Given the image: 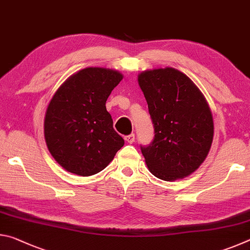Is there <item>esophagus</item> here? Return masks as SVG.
Returning <instances> with one entry per match:
<instances>
[{"mask_svg":"<svg viewBox=\"0 0 250 250\" xmlns=\"http://www.w3.org/2000/svg\"><path fill=\"white\" fill-rule=\"evenodd\" d=\"M134 134L132 133V134H129V135H126V137H125V142H128V143H133L134 142Z\"/></svg>","mask_w":250,"mask_h":250,"instance_id":"obj_1","label":"esophagus"}]
</instances>
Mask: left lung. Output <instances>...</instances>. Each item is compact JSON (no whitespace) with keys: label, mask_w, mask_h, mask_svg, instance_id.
I'll return each instance as SVG.
<instances>
[{"label":"left lung","mask_w":250,"mask_h":250,"mask_svg":"<svg viewBox=\"0 0 250 250\" xmlns=\"http://www.w3.org/2000/svg\"><path fill=\"white\" fill-rule=\"evenodd\" d=\"M138 83L154 125V139L141 147L146 167L163 181L191 175L204 162L214 137V121L204 95L172 67L145 70Z\"/></svg>","instance_id":"obj_1"}]
</instances>
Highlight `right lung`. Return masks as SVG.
<instances>
[{
  "mask_svg": "<svg viewBox=\"0 0 250 250\" xmlns=\"http://www.w3.org/2000/svg\"><path fill=\"white\" fill-rule=\"evenodd\" d=\"M122 78L115 69L87 67L67 78L50 99L44 120L46 146L67 172L97 174L124 146L105 109L109 95Z\"/></svg>",
  "mask_w": 250,
  "mask_h": 250,
  "instance_id": "obj_1",
  "label": "right lung"
}]
</instances>
